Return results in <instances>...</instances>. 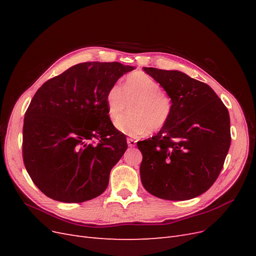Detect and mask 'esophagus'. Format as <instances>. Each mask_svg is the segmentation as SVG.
Returning a JSON list of instances; mask_svg holds the SVG:
<instances>
[{
    "instance_id": "esophagus-1",
    "label": "esophagus",
    "mask_w": 256,
    "mask_h": 256,
    "mask_svg": "<svg viewBox=\"0 0 256 256\" xmlns=\"http://www.w3.org/2000/svg\"><path fill=\"white\" fill-rule=\"evenodd\" d=\"M127 143H128V145H129L130 147H134V146H136V141L134 140V138H127Z\"/></svg>"
}]
</instances>
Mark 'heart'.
Here are the masks:
<instances>
[{"instance_id":"1","label":"heart","mask_w":256,"mask_h":256,"mask_svg":"<svg viewBox=\"0 0 256 256\" xmlns=\"http://www.w3.org/2000/svg\"><path fill=\"white\" fill-rule=\"evenodd\" d=\"M108 114L115 120L132 104V114L115 122L120 132L141 136L150 131H159L171 118L173 102L161 85L150 76L136 72L127 76L122 88L114 84L106 95Z\"/></svg>"}]
</instances>
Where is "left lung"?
<instances>
[{
    "label": "left lung",
    "mask_w": 256,
    "mask_h": 256,
    "mask_svg": "<svg viewBox=\"0 0 256 256\" xmlns=\"http://www.w3.org/2000/svg\"><path fill=\"white\" fill-rule=\"evenodd\" d=\"M143 69L173 102L166 125L136 144L143 154V187L168 200L196 198L214 184L226 161L232 138L228 111L206 83L177 70Z\"/></svg>",
    "instance_id": "8db88e82"
}]
</instances>
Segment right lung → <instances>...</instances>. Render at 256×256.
<instances>
[{
    "label": "right lung",
    "mask_w": 256,
    "mask_h": 256,
    "mask_svg": "<svg viewBox=\"0 0 256 256\" xmlns=\"http://www.w3.org/2000/svg\"><path fill=\"white\" fill-rule=\"evenodd\" d=\"M132 66L118 62L74 65L38 88L23 124L22 157L44 194L82 203L106 189L127 150L108 115L106 92Z\"/></svg>",
    "instance_id": "obj_1"
}]
</instances>
